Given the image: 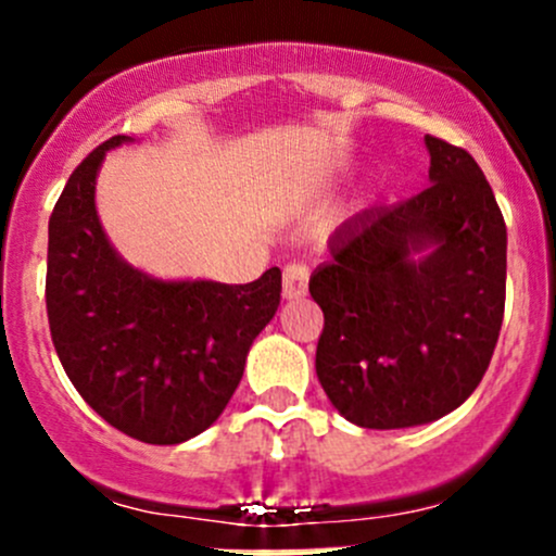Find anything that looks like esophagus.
<instances>
[{"mask_svg":"<svg viewBox=\"0 0 556 556\" xmlns=\"http://www.w3.org/2000/svg\"><path fill=\"white\" fill-rule=\"evenodd\" d=\"M306 288H309V266L306 263H288L282 274V295L288 301L301 299L306 295Z\"/></svg>","mask_w":556,"mask_h":556,"instance_id":"obj_1","label":"esophagus"}]
</instances>
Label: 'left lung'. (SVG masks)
I'll return each instance as SVG.
<instances>
[{
    "mask_svg": "<svg viewBox=\"0 0 556 556\" xmlns=\"http://www.w3.org/2000/svg\"><path fill=\"white\" fill-rule=\"evenodd\" d=\"M430 185L346 220L309 293L317 379L357 428L428 425L468 401L506 306V223L470 153L425 137Z\"/></svg>",
    "mask_w": 556,
    "mask_h": 556,
    "instance_id": "left-lung-1",
    "label": "left lung"
}]
</instances>
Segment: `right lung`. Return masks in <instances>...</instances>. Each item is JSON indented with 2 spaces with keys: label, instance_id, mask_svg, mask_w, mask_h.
<instances>
[{
  "label": "right lung",
  "instance_id": "right-lung-1",
  "mask_svg": "<svg viewBox=\"0 0 556 556\" xmlns=\"http://www.w3.org/2000/svg\"><path fill=\"white\" fill-rule=\"evenodd\" d=\"M99 144L66 182L48 226L45 304L53 346L83 401L112 428L172 446L204 433L242 382L247 352L271 323L282 271L250 285L159 279L117 255L97 212Z\"/></svg>",
  "mask_w": 556,
  "mask_h": 556
}]
</instances>
